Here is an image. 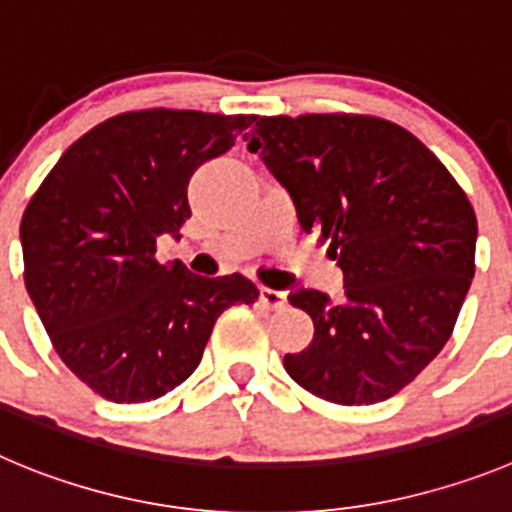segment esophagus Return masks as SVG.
<instances>
[{
	"label": "esophagus",
	"mask_w": 512,
	"mask_h": 512,
	"mask_svg": "<svg viewBox=\"0 0 512 512\" xmlns=\"http://www.w3.org/2000/svg\"><path fill=\"white\" fill-rule=\"evenodd\" d=\"M260 300L265 308L272 310H283L288 305V295L283 290H272V288H260Z\"/></svg>",
	"instance_id": "esophagus-1"
}]
</instances>
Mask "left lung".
I'll list each match as a JSON object with an SVG mask.
<instances>
[{"label": "left lung", "instance_id": "obj_1", "mask_svg": "<svg viewBox=\"0 0 512 512\" xmlns=\"http://www.w3.org/2000/svg\"><path fill=\"white\" fill-rule=\"evenodd\" d=\"M245 141L343 270V300L288 295L315 333L285 353V371L333 404L389 399L450 341L475 275L470 199L417 136L384 118L265 116Z\"/></svg>", "mask_w": 512, "mask_h": 512}]
</instances>
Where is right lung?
<instances>
[{"label":"right lung","mask_w":512,"mask_h":512,"mask_svg":"<svg viewBox=\"0 0 512 512\" xmlns=\"http://www.w3.org/2000/svg\"><path fill=\"white\" fill-rule=\"evenodd\" d=\"M257 116L133 111L60 156L19 224L25 285L57 356L116 404L164 396L202 361L219 315L255 303L245 275L202 278L156 260L191 217L186 186Z\"/></svg>","instance_id":"obj_1"}]
</instances>
